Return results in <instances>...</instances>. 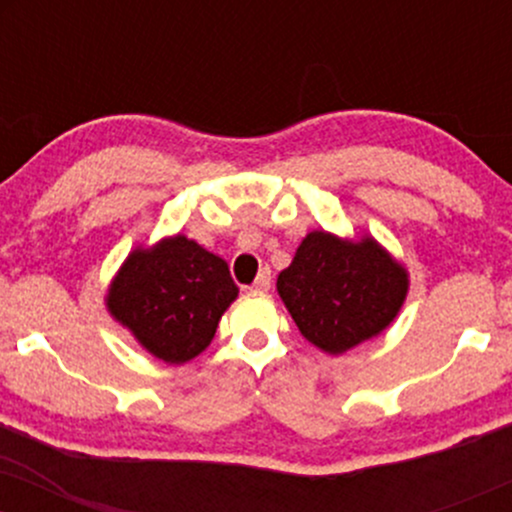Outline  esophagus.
Here are the masks:
<instances>
[{
	"mask_svg": "<svg viewBox=\"0 0 512 512\" xmlns=\"http://www.w3.org/2000/svg\"><path fill=\"white\" fill-rule=\"evenodd\" d=\"M269 286H272V272H269V269H262V272L257 274L255 284H252V291H269Z\"/></svg>",
	"mask_w": 512,
	"mask_h": 512,
	"instance_id": "esophagus-1",
	"label": "esophagus"
}]
</instances>
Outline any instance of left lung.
Listing matches in <instances>:
<instances>
[{"label":"left lung","instance_id":"left-lung-1","mask_svg":"<svg viewBox=\"0 0 512 512\" xmlns=\"http://www.w3.org/2000/svg\"><path fill=\"white\" fill-rule=\"evenodd\" d=\"M276 291L310 344L330 356L383 334L409 293V272L373 236L310 231Z\"/></svg>","mask_w":512,"mask_h":512}]
</instances>
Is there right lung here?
I'll return each instance as SVG.
<instances>
[{
  "mask_svg": "<svg viewBox=\"0 0 512 512\" xmlns=\"http://www.w3.org/2000/svg\"><path fill=\"white\" fill-rule=\"evenodd\" d=\"M236 298L226 260L175 233L132 248L110 279L105 310L144 351L182 366L211 344Z\"/></svg>",
  "mask_w": 512,
  "mask_h": 512,
  "instance_id": "obj_1",
  "label": "right lung"
}]
</instances>
